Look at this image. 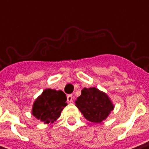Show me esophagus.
<instances>
[{
    "mask_svg": "<svg viewBox=\"0 0 149 149\" xmlns=\"http://www.w3.org/2000/svg\"><path fill=\"white\" fill-rule=\"evenodd\" d=\"M73 100H74V97H73L72 94H68V95L67 96V100H68V102H73Z\"/></svg>",
    "mask_w": 149,
    "mask_h": 149,
    "instance_id": "obj_1",
    "label": "esophagus"
}]
</instances>
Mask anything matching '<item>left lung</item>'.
<instances>
[{
    "mask_svg": "<svg viewBox=\"0 0 149 149\" xmlns=\"http://www.w3.org/2000/svg\"><path fill=\"white\" fill-rule=\"evenodd\" d=\"M75 105L84 118L93 123H101L114 108L106 93L95 87L83 88L81 95L75 100Z\"/></svg>",
    "mask_w": 149,
    "mask_h": 149,
    "instance_id": "obj_1",
    "label": "left lung"
}]
</instances>
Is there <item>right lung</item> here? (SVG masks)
Instances as JSON below:
<instances>
[{"label":"right lung","instance_id":"right-lung-1","mask_svg":"<svg viewBox=\"0 0 149 149\" xmlns=\"http://www.w3.org/2000/svg\"><path fill=\"white\" fill-rule=\"evenodd\" d=\"M66 100L63 91L45 89L33 104L32 115L45 123H52L60 117L67 105Z\"/></svg>","mask_w":149,"mask_h":149}]
</instances>
